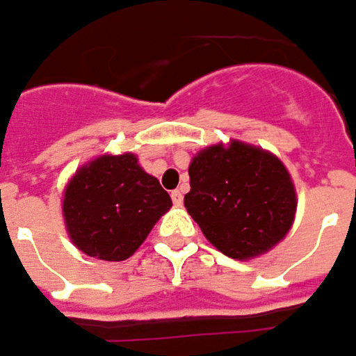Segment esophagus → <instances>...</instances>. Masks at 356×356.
<instances>
[{
  "mask_svg": "<svg viewBox=\"0 0 356 356\" xmlns=\"http://www.w3.org/2000/svg\"><path fill=\"white\" fill-rule=\"evenodd\" d=\"M171 198H173V204L181 207V204H183V191H181V188H175V191H171Z\"/></svg>",
  "mask_w": 356,
  "mask_h": 356,
  "instance_id": "1",
  "label": "esophagus"
}]
</instances>
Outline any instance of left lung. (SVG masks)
I'll return each mask as SVG.
<instances>
[{
	"label": "left lung",
	"instance_id": "8db88e82",
	"mask_svg": "<svg viewBox=\"0 0 356 356\" xmlns=\"http://www.w3.org/2000/svg\"><path fill=\"white\" fill-rule=\"evenodd\" d=\"M185 209L204 238L232 259L267 253L289 234L296 191L277 156L232 140L200 149L188 165Z\"/></svg>",
	"mask_w": 356,
	"mask_h": 356
}]
</instances>
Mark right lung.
<instances>
[{
	"instance_id": "1",
	"label": "right lung",
	"mask_w": 356,
	"mask_h": 356,
	"mask_svg": "<svg viewBox=\"0 0 356 356\" xmlns=\"http://www.w3.org/2000/svg\"><path fill=\"white\" fill-rule=\"evenodd\" d=\"M169 209L171 197L134 154L99 156L77 169L62 202L74 245L103 261L128 259Z\"/></svg>"
}]
</instances>
